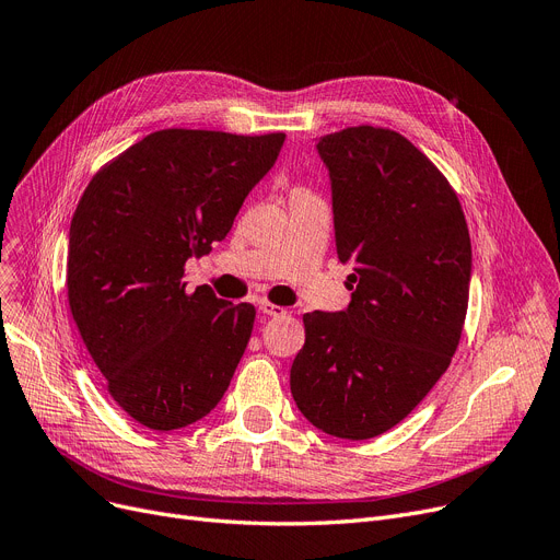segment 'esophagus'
Returning a JSON list of instances; mask_svg holds the SVG:
<instances>
[{
	"label": "esophagus",
	"instance_id": "esophagus-1",
	"mask_svg": "<svg viewBox=\"0 0 560 560\" xmlns=\"http://www.w3.org/2000/svg\"><path fill=\"white\" fill-rule=\"evenodd\" d=\"M258 311H260L262 315H270V318H277V315H283V313H285V308H281V306H277V304H270V302H260V304H258Z\"/></svg>",
	"mask_w": 560,
	"mask_h": 560
}]
</instances>
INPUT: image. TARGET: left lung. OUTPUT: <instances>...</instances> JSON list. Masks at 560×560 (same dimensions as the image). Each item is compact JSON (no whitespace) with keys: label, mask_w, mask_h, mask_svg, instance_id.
Segmentation results:
<instances>
[{"label":"left lung","mask_w":560,"mask_h":560,"mask_svg":"<svg viewBox=\"0 0 560 560\" xmlns=\"http://www.w3.org/2000/svg\"><path fill=\"white\" fill-rule=\"evenodd\" d=\"M331 185L346 311L304 313L290 392L308 423L371 440L440 380L465 325L471 240L455 191L402 135L373 126L315 139Z\"/></svg>","instance_id":"8db88e82"}]
</instances>
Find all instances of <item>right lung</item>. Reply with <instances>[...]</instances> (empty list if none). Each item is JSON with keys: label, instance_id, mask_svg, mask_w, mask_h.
<instances>
[{"label": "right lung", "instance_id": "add662e5", "mask_svg": "<svg viewBox=\"0 0 560 560\" xmlns=\"http://www.w3.org/2000/svg\"><path fill=\"white\" fill-rule=\"evenodd\" d=\"M283 132L160 130L84 189L68 233V302L112 398L151 430L197 423L226 394L256 308L187 290L185 262L233 226Z\"/></svg>", "mask_w": 560, "mask_h": 560}]
</instances>
